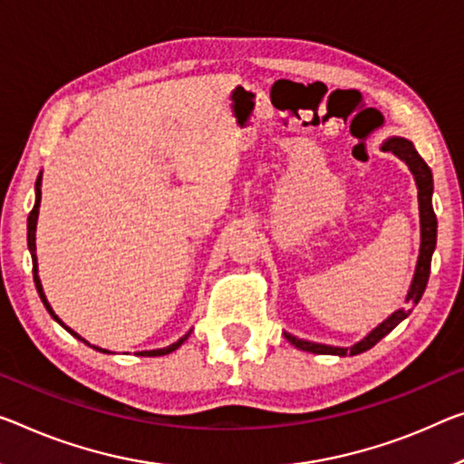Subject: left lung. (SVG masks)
Instances as JSON below:
<instances>
[{"mask_svg": "<svg viewBox=\"0 0 464 464\" xmlns=\"http://www.w3.org/2000/svg\"><path fill=\"white\" fill-rule=\"evenodd\" d=\"M383 151H392L398 160H402L409 169L415 176L417 182V190H419V218H421V248H419V259H417V267H415V276H412L409 295H406V306L392 313V315L375 327L372 334H367L361 342H356L351 348H340V346H327V344H317V342H309V340H301L292 334L284 332V336L295 344L298 351H306L313 354H338V356H346V354H361L369 351V348L375 346L383 336L394 330V327L411 315L412 306H415L419 301H421L427 280H430V269H431V255L433 248H436V240H438V219L436 213H433V205H431V195H433V176L431 169L427 163L423 161L421 155L417 153L415 145L406 139H388L383 142Z\"/></svg>", "mask_w": 464, "mask_h": 464, "instance_id": "obj_1", "label": "left lung"}]
</instances>
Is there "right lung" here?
I'll use <instances>...</instances> for the list:
<instances>
[{
    "label": "right lung",
    "mask_w": 464,
    "mask_h": 464,
    "mask_svg": "<svg viewBox=\"0 0 464 464\" xmlns=\"http://www.w3.org/2000/svg\"><path fill=\"white\" fill-rule=\"evenodd\" d=\"M41 180H43V176L39 174V176H37V182H34V208H33L31 213H28V224H26V230H28L26 240H28V251H31V256H33V277H34V286H37V292H39L41 301H43V304H45V309L49 311V315H52V317L55 319V322H58L62 327H66V330H68L70 334H72L74 338L84 342V344H89V342L78 336V334H76L74 330H70L68 325H63L62 319L53 313L52 304L47 303V296H45V292H43V286H41L39 267H37V253H34V251H37V246H34V232H37V218H39V205H41ZM188 336H190V332L184 334V336H182L180 340L174 342V344L166 346V348H158V351H140V353H137V354H140V356H161V354H169V353H174L176 348H180V346L184 344V340H187ZM89 346H92V344H89ZM92 348H95V351H99V353H108V354H110V351H105V348H99V346H92Z\"/></svg>",
    "instance_id": "right-lung-1"
}]
</instances>
